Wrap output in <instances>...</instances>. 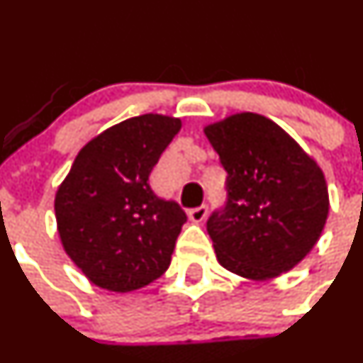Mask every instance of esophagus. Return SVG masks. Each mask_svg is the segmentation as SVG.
Listing matches in <instances>:
<instances>
[{
  "label": "esophagus",
  "mask_w": 363,
  "mask_h": 363,
  "mask_svg": "<svg viewBox=\"0 0 363 363\" xmlns=\"http://www.w3.org/2000/svg\"><path fill=\"white\" fill-rule=\"evenodd\" d=\"M206 214H208V206H199L196 209H190L189 220L194 221V223H201L206 218Z\"/></svg>",
  "instance_id": "1"
}]
</instances>
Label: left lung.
Segmentation results:
<instances>
[{
	"label": "left lung",
	"instance_id": "obj_1",
	"mask_svg": "<svg viewBox=\"0 0 363 363\" xmlns=\"http://www.w3.org/2000/svg\"><path fill=\"white\" fill-rule=\"evenodd\" d=\"M228 173L227 204L208 220L218 263L251 280L292 270L329 214L322 169L279 124L240 112L204 128Z\"/></svg>",
	"mask_w": 363,
	"mask_h": 363
}]
</instances>
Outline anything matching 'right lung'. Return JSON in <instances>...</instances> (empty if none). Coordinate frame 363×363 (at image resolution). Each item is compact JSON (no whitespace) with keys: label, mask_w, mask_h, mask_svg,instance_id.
Returning <instances> with one entry per match:
<instances>
[{"label":"right lung","mask_w":363,"mask_h":363,"mask_svg":"<svg viewBox=\"0 0 363 363\" xmlns=\"http://www.w3.org/2000/svg\"><path fill=\"white\" fill-rule=\"evenodd\" d=\"M180 128L161 114L123 121L89 140L58 186L62 245L95 286L135 291L169 267L186 214L152 192L149 174Z\"/></svg>","instance_id":"right-lung-1"}]
</instances>
